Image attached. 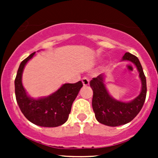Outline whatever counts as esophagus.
Here are the masks:
<instances>
[{
    "label": "esophagus",
    "instance_id": "34e87169",
    "mask_svg": "<svg viewBox=\"0 0 158 158\" xmlns=\"http://www.w3.org/2000/svg\"><path fill=\"white\" fill-rule=\"evenodd\" d=\"M82 84H83V85H89V79L87 77H84L82 78Z\"/></svg>",
    "mask_w": 158,
    "mask_h": 158
}]
</instances>
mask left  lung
Here are the masks:
<instances>
[{"mask_svg":"<svg viewBox=\"0 0 158 158\" xmlns=\"http://www.w3.org/2000/svg\"><path fill=\"white\" fill-rule=\"evenodd\" d=\"M122 61L134 63L139 73L141 89L139 95L133 100L122 102L113 98L106 88L105 74H100L90 82L93 91L92 105L95 118L99 123L111 127L125 125L133 120L142 109L147 94L146 78L139 60L130 52H125Z\"/></svg>","mask_w":158,"mask_h":158,"instance_id":"obj_1","label":"left lung"}]
</instances>
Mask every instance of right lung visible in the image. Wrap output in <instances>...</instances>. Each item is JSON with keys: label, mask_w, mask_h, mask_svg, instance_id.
I'll return each mask as SVG.
<instances>
[{"label": "right lung", "mask_w": 158, "mask_h": 158, "mask_svg": "<svg viewBox=\"0 0 158 158\" xmlns=\"http://www.w3.org/2000/svg\"><path fill=\"white\" fill-rule=\"evenodd\" d=\"M40 51V50H39ZM30 54L21 62L17 70L14 85L17 102L23 115L34 125L53 128L63 125L68 120L72 105L76 99L82 83H65L55 92L46 97L32 98L22 83V75L25 66L35 55Z\"/></svg>", "instance_id": "add662e5"}]
</instances>
